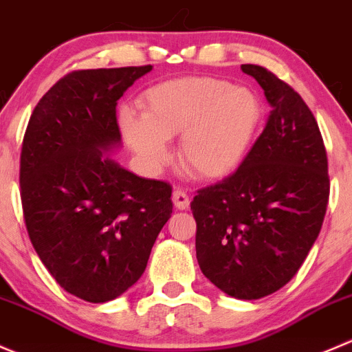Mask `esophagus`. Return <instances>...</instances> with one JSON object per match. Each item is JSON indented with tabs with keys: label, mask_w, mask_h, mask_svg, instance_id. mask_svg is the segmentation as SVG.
I'll return each instance as SVG.
<instances>
[{
	"label": "esophagus",
	"mask_w": 352,
	"mask_h": 352,
	"mask_svg": "<svg viewBox=\"0 0 352 352\" xmlns=\"http://www.w3.org/2000/svg\"><path fill=\"white\" fill-rule=\"evenodd\" d=\"M173 204H175L177 210H187L190 206V199H189V194L182 189H175L173 190Z\"/></svg>",
	"instance_id": "esophagus-1"
}]
</instances>
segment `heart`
I'll list each match as a JSON object with an SVG mask.
<instances>
[{
    "label": "heart",
    "instance_id": "heart-1",
    "mask_svg": "<svg viewBox=\"0 0 352 352\" xmlns=\"http://www.w3.org/2000/svg\"><path fill=\"white\" fill-rule=\"evenodd\" d=\"M261 107L252 91L213 77L155 85L142 98V117L120 113V129L135 155L149 165L168 156L165 139L182 134L179 156L194 175L218 179L234 172L258 129Z\"/></svg>",
    "mask_w": 352,
    "mask_h": 352
}]
</instances>
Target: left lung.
<instances>
[{"instance_id":"obj_1","label":"left lung","mask_w":352,"mask_h":352,"mask_svg":"<svg viewBox=\"0 0 352 352\" xmlns=\"http://www.w3.org/2000/svg\"><path fill=\"white\" fill-rule=\"evenodd\" d=\"M272 111L230 177L197 190L196 258L204 277L235 299L284 287L315 244L330 194L318 124L291 85L259 65H242Z\"/></svg>"}]
</instances>
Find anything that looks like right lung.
<instances>
[{
  "instance_id": "1",
  "label": "right lung",
  "mask_w": 352,
  "mask_h": 352,
  "mask_svg": "<svg viewBox=\"0 0 352 352\" xmlns=\"http://www.w3.org/2000/svg\"><path fill=\"white\" fill-rule=\"evenodd\" d=\"M144 67L75 70L41 98L20 155L30 242L54 280L87 302L124 294L144 274L172 214V186L118 165L117 101Z\"/></svg>"
}]
</instances>
